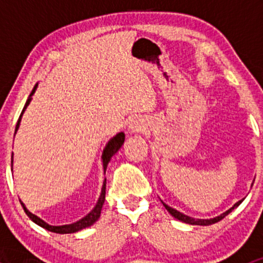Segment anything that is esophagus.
<instances>
[{"label": "esophagus", "instance_id": "1", "mask_svg": "<svg viewBox=\"0 0 263 263\" xmlns=\"http://www.w3.org/2000/svg\"><path fill=\"white\" fill-rule=\"evenodd\" d=\"M129 129L132 132H141L144 129V124L140 121H134L131 124H129Z\"/></svg>", "mask_w": 263, "mask_h": 263}]
</instances>
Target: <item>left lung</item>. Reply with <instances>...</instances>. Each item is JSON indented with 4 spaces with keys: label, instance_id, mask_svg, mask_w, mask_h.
Wrapping results in <instances>:
<instances>
[{
    "label": "left lung",
    "instance_id": "1",
    "mask_svg": "<svg viewBox=\"0 0 263 263\" xmlns=\"http://www.w3.org/2000/svg\"><path fill=\"white\" fill-rule=\"evenodd\" d=\"M242 201L243 200L238 201V202L235 203V205L233 206V208H230L229 210L225 211V213H222L221 215H219V216L214 217V219H193V217L187 216V215H184V214L179 213V211H177L176 209H173V208H171V206L165 205V203H164V202H163V205H164V208H165L166 210L169 211V214H171L172 216H174V217H176V219L181 220V221H183V222H187V224H192V225H211V224H215V222H217V221H220V220L224 219V217L227 216L228 214H230L233 210H234L235 208H238V206H239L240 203H242Z\"/></svg>",
    "mask_w": 263,
    "mask_h": 263
}]
</instances>
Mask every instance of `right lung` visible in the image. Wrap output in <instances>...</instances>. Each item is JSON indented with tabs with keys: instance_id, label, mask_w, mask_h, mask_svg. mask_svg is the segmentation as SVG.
I'll list each match as a JSON object with an SVG mask.
<instances>
[{
	"instance_id": "obj_1",
	"label": "right lung",
	"mask_w": 263,
	"mask_h": 263,
	"mask_svg": "<svg viewBox=\"0 0 263 263\" xmlns=\"http://www.w3.org/2000/svg\"><path fill=\"white\" fill-rule=\"evenodd\" d=\"M36 87H38V84L34 86V89L31 90L30 95H29L28 100H26L25 105H24V109L23 112H21L20 117H18V121L16 123V128H15V134H16L18 126H20V121H21V116H23V113L25 112L26 107L29 105V103H30L31 100V97H33V94L35 92ZM124 142V134L123 132H119V134H117L113 139H110L109 141H108L107 146H105L104 150H103V155H102V159H103V169H104V173H105V169H107L108 166V163L110 161V159H112V156L115 155L117 151L121 148L122 145H123ZM11 166H12V161H11ZM105 184H107V179H104V182H103V187H102V193H100V197L99 200H98L97 205H95V208L92 209L91 211H90L89 214L86 215L85 217H82L81 220H79V221L73 222V224H68V225H60V227H53V225H49L47 224L46 221H43V220L41 219V217H38L36 215L31 214L30 211L28 210V209L25 208V205H24L23 202H21V206H23L24 211H25L26 215L29 216V219L33 220L35 224H38L39 227L44 228V229L49 230V232H53V233H58V234H70V233H76L79 232V230L81 229H85V228H89L90 225L94 224L95 221H97L98 219L100 217V213H102V208H103V203H104L105 201Z\"/></svg>"
}]
</instances>
